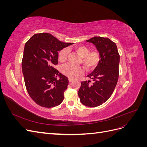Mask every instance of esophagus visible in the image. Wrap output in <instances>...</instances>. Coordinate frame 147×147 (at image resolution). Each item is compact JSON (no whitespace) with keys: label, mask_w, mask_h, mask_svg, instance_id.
<instances>
[{"label":"esophagus","mask_w":147,"mask_h":147,"mask_svg":"<svg viewBox=\"0 0 147 147\" xmlns=\"http://www.w3.org/2000/svg\"><path fill=\"white\" fill-rule=\"evenodd\" d=\"M69 83L72 82H73V79H72V78H69Z\"/></svg>","instance_id":"34e87169"}]
</instances>
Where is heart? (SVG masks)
Listing matches in <instances>:
<instances>
[{
	"label": "heart",
	"mask_w": 147,
	"mask_h": 147,
	"mask_svg": "<svg viewBox=\"0 0 147 147\" xmlns=\"http://www.w3.org/2000/svg\"><path fill=\"white\" fill-rule=\"evenodd\" d=\"M74 50L82 57L80 63L87 71H92L98 66L100 61V55L98 51L91 50L85 45H77ZM69 50L67 48H63L58 53V59L60 62H64L67 59ZM61 72L65 76L70 78H75L80 75L83 72L81 67L74 66L67 64L61 67Z\"/></svg>",
	"instance_id": "heart-1"
}]
</instances>
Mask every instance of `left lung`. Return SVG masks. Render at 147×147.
Returning <instances> with one entry per match:
<instances>
[{
    "instance_id": "obj_1",
    "label": "left lung",
    "mask_w": 147,
    "mask_h": 147,
    "mask_svg": "<svg viewBox=\"0 0 147 147\" xmlns=\"http://www.w3.org/2000/svg\"><path fill=\"white\" fill-rule=\"evenodd\" d=\"M96 47L100 55L98 66L88 75L92 80L81 83L78 96L82 103L96 107L107 100L113 94L119 77V55L116 43L109 38L94 37L86 40Z\"/></svg>"
}]
</instances>
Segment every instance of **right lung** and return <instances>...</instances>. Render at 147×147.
<instances>
[{
  "mask_svg": "<svg viewBox=\"0 0 147 147\" xmlns=\"http://www.w3.org/2000/svg\"><path fill=\"white\" fill-rule=\"evenodd\" d=\"M70 45L48 33L35 34L26 43L22 70L28 94L38 105L51 108L63 101L69 80L55 65L58 64L57 51Z\"/></svg>",
  "mask_w": 147,
  "mask_h": 147,
  "instance_id": "right-lung-1",
  "label": "right lung"
}]
</instances>
